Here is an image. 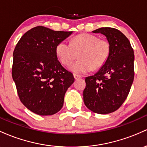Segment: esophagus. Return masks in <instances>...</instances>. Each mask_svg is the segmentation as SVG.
I'll return each instance as SVG.
<instances>
[{
  "label": "esophagus",
  "instance_id": "1",
  "mask_svg": "<svg viewBox=\"0 0 147 147\" xmlns=\"http://www.w3.org/2000/svg\"><path fill=\"white\" fill-rule=\"evenodd\" d=\"M74 78H75V80H77V79L81 78V76H79V75H78V74H74Z\"/></svg>",
  "mask_w": 147,
  "mask_h": 147
}]
</instances>
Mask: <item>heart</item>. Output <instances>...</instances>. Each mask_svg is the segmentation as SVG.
<instances>
[{"label": "heart", "mask_w": 147, "mask_h": 147, "mask_svg": "<svg viewBox=\"0 0 147 147\" xmlns=\"http://www.w3.org/2000/svg\"><path fill=\"white\" fill-rule=\"evenodd\" d=\"M110 44L107 39H99L90 34H82L72 39L71 42L63 40L56 47V54L64 65L73 62L80 53L79 58L69 67L74 73L83 74L93 69H99L105 65L110 55Z\"/></svg>", "instance_id": "obj_1"}]
</instances>
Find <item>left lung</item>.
Wrapping results in <instances>:
<instances>
[{
    "mask_svg": "<svg viewBox=\"0 0 147 147\" xmlns=\"http://www.w3.org/2000/svg\"><path fill=\"white\" fill-rule=\"evenodd\" d=\"M92 32L104 34L111 50L100 70L85 78L83 100L91 111L104 115L119 109L129 94L134 80V52L128 38L117 29L104 27Z\"/></svg>",
    "mask_w": 147,
    "mask_h": 147,
    "instance_id": "obj_1",
    "label": "left lung"
}]
</instances>
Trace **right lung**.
<instances>
[{
  "mask_svg": "<svg viewBox=\"0 0 147 147\" xmlns=\"http://www.w3.org/2000/svg\"><path fill=\"white\" fill-rule=\"evenodd\" d=\"M72 31L37 26L26 32L13 52L12 78L21 103L39 115H52L63 106L73 74L57 60L56 47Z\"/></svg>",
  "mask_w": 147,
  "mask_h": 147,
  "instance_id": "right-lung-1",
  "label": "right lung"
}]
</instances>
